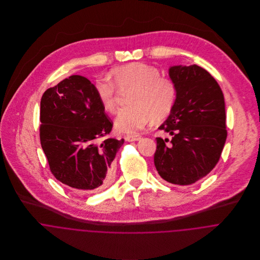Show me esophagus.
Instances as JSON below:
<instances>
[{
	"label": "esophagus",
	"instance_id": "obj_1",
	"mask_svg": "<svg viewBox=\"0 0 260 260\" xmlns=\"http://www.w3.org/2000/svg\"><path fill=\"white\" fill-rule=\"evenodd\" d=\"M141 139V135L139 134H134V135H127L126 140L128 142H133V141H138Z\"/></svg>",
	"mask_w": 260,
	"mask_h": 260
}]
</instances>
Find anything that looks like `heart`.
Here are the masks:
<instances>
[{
	"label": "heart",
	"mask_w": 260,
	"mask_h": 260,
	"mask_svg": "<svg viewBox=\"0 0 260 260\" xmlns=\"http://www.w3.org/2000/svg\"><path fill=\"white\" fill-rule=\"evenodd\" d=\"M111 80L98 78L94 82L96 95L108 113L117 111L118 91L131 90L127 97L128 107L119 112L115 126L124 133H135L144 128L150 120L160 121L167 117L176 100L174 82L148 64L133 62L113 68Z\"/></svg>",
	"instance_id": "1"
}]
</instances>
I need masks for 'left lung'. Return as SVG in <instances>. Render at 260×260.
<instances>
[{
    "label": "left lung",
    "instance_id": "left-lung-1",
    "mask_svg": "<svg viewBox=\"0 0 260 260\" xmlns=\"http://www.w3.org/2000/svg\"><path fill=\"white\" fill-rule=\"evenodd\" d=\"M169 76L177 90L167 120L158 128L172 138H156L154 164L159 175L176 185H190L218 163L226 137L222 90L205 69L173 66Z\"/></svg>",
    "mask_w": 260,
    "mask_h": 260
}]
</instances>
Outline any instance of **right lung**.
<instances>
[{
    "label": "right lung",
    "mask_w": 260,
    "mask_h": 260,
    "mask_svg": "<svg viewBox=\"0 0 260 260\" xmlns=\"http://www.w3.org/2000/svg\"><path fill=\"white\" fill-rule=\"evenodd\" d=\"M40 140L57 180L76 191H98L111 180L124 139L108 138L113 122L85 77L72 75L43 94Z\"/></svg>",
    "instance_id": "obj_1"
}]
</instances>
